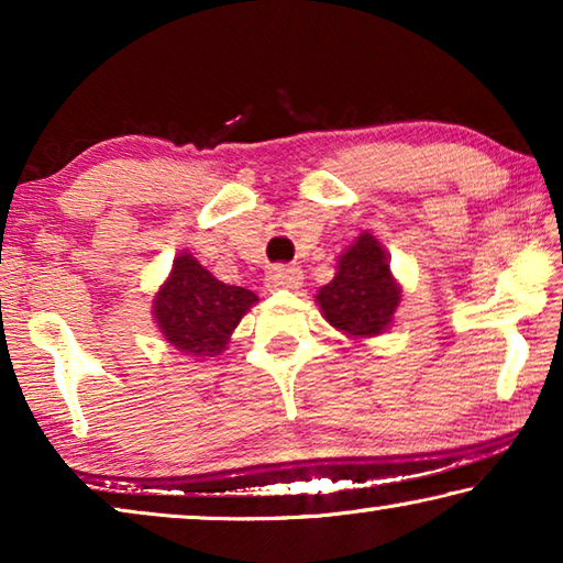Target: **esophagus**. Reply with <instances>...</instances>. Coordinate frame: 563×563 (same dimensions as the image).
<instances>
[{
  "instance_id": "34e87169",
  "label": "esophagus",
  "mask_w": 563,
  "mask_h": 563,
  "mask_svg": "<svg viewBox=\"0 0 563 563\" xmlns=\"http://www.w3.org/2000/svg\"><path fill=\"white\" fill-rule=\"evenodd\" d=\"M300 283L302 271L292 268V265H278V268H273L265 275V285H268L271 290H295L300 288Z\"/></svg>"
}]
</instances>
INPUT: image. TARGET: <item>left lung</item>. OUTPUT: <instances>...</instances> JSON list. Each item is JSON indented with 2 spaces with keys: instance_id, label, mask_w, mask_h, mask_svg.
<instances>
[{
  "instance_id": "8db88e82",
  "label": "left lung",
  "mask_w": 563,
  "mask_h": 563,
  "mask_svg": "<svg viewBox=\"0 0 563 563\" xmlns=\"http://www.w3.org/2000/svg\"><path fill=\"white\" fill-rule=\"evenodd\" d=\"M399 300L402 285L389 271L385 245L369 231L340 253L335 278L316 295L322 318L350 340L383 335L393 325Z\"/></svg>"
}]
</instances>
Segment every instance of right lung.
<instances>
[{
	"label": "right lung",
	"mask_w": 563,
	"mask_h": 563,
	"mask_svg": "<svg viewBox=\"0 0 563 563\" xmlns=\"http://www.w3.org/2000/svg\"><path fill=\"white\" fill-rule=\"evenodd\" d=\"M255 302L258 295L253 290L221 283L184 251L158 285L151 316L170 347L194 360H208L221 355Z\"/></svg>",
	"instance_id": "add662e5"
}]
</instances>
